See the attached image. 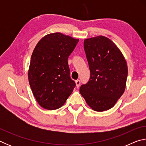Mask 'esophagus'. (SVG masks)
Here are the masks:
<instances>
[{
    "instance_id": "obj_1",
    "label": "esophagus",
    "mask_w": 146,
    "mask_h": 146,
    "mask_svg": "<svg viewBox=\"0 0 146 146\" xmlns=\"http://www.w3.org/2000/svg\"><path fill=\"white\" fill-rule=\"evenodd\" d=\"M75 84H76V88H78L79 86H80V81L79 80H77L75 81Z\"/></svg>"
}]
</instances>
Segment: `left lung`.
<instances>
[{
	"label": "left lung",
	"instance_id": "obj_1",
	"mask_svg": "<svg viewBox=\"0 0 146 146\" xmlns=\"http://www.w3.org/2000/svg\"><path fill=\"white\" fill-rule=\"evenodd\" d=\"M84 48L91 73L80 93L95 111L112 108L126 86L127 65L117 45L104 36L86 38Z\"/></svg>",
	"mask_w": 146,
	"mask_h": 146
}]
</instances>
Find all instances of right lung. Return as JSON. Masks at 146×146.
I'll use <instances>...</instances> for the list:
<instances>
[{
  "label": "right lung",
  "mask_w": 146,
  "mask_h": 146,
  "mask_svg": "<svg viewBox=\"0 0 146 146\" xmlns=\"http://www.w3.org/2000/svg\"><path fill=\"white\" fill-rule=\"evenodd\" d=\"M79 39L61 33L46 35L32 53L28 80L32 92L42 108H61L72 93L75 83L70 76L68 58Z\"/></svg>",
  "instance_id": "1"
}]
</instances>
